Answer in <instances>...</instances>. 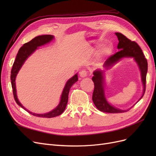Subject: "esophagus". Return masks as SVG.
Segmentation results:
<instances>
[{"instance_id":"34e87169","label":"esophagus","mask_w":156,"mask_h":156,"mask_svg":"<svg viewBox=\"0 0 156 156\" xmlns=\"http://www.w3.org/2000/svg\"><path fill=\"white\" fill-rule=\"evenodd\" d=\"M87 74H88V72H87V71L85 69L84 70H82L79 73V75H80V77H82V78H84L87 76Z\"/></svg>"}]
</instances>
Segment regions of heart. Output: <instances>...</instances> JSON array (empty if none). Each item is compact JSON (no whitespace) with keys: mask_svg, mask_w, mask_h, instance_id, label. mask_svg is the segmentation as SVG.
<instances>
[{"mask_svg":"<svg viewBox=\"0 0 156 156\" xmlns=\"http://www.w3.org/2000/svg\"><path fill=\"white\" fill-rule=\"evenodd\" d=\"M114 52V48L111 44L107 45L103 47L101 51V55L104 56H108L112 55Z\"/></svg>","mask_w":156,"mask_h":156,"instance_id":"b5f03b06","label":"heart"}]
</instances>
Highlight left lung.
I'll list each match as a JSON object with an SVG mask.
<instances>
[{
  "instance_id": "left-lung-1",
  "label": "left lung",
  "mask_w": 156,
  "mask_h": 156,
  "mask_svg": "<svg viewBox=\"0 0 156 156\" xmlns=\"http://www.w3.org/2000/svg\"><path fill=\"white\" fill-rule=\"evenodd\" d=\"M119 43L118 44L117 48L120 51L115 55L111 56L103 64L104 69H96L93 72L94 76L92 81L94 83V90L92 95V101L94 105L99 111L108 112V113H120L129 111L122 110L112 106L108 103L105 95V69L111 68L113 65L117 63L124 58H133L138 65L141 72V80L143 83L144 92L140 100L144 96L146 89V73L148 72V62L147 60L144 57L142 49L139 45L135 41H132L121 33L116 32ZM134 105L132 107H133Z\"/></svg>"
}]
</instances>
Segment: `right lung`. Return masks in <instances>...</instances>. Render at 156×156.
<instances>
[{
	"instance_id": "right-lung-1",
	"label": "right lung",
	"mask_w": 156,
	"mask_h": 156,
	"mask_svg": "<svg viewBox=\"0 0 156 156\" xmlns=\"http://www.w3.org/2000/svg\"><path fill=\"white\" fill-rule=\"evenodd\" d=\"M54 37H55L53 35L38 36L35 37L34 38H33L29 42H27V43L25 44L20 49V50H19L16 56V60L14 61V63L13 64L12 71H11L10 79H11L12 87L13 89V97H14V99H15L16 103H17V105L24 108L25 111H27L28 112H29L30 114L36 116H38V117L53 118L62 114V113L64 111L65 108L67 105L69 90L73 84L78 81L77 73L73 75L72 78H70L65 84V87L63 89L62 93L61 94L60 103H58L57 107H55L54 109L49 111V112L45 113V114H36V113L32 112L29 110H27L25 107H24V106H23V105L20 103V101H19L17 96V90H16V79L18 72H20V69L21 68L23 64L25 63L26 60L29 58L36 49H39V47L44 45L47 44L49 43V42H51L54 39Z\"/></svg>"
}]
</instances>
